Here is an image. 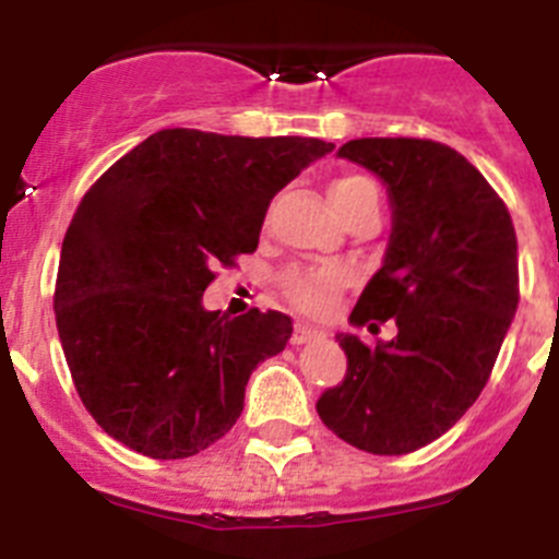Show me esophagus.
I'll list each match as a JSON object with an SVG mask.
<instances>
[{
  "label": "esophagus",
  "instance_id": "34e87169",
  "mask_svg": "<svg viewBox=\"0 0 559 559\" xmlns=\"http://www.w3.org/2000/svg\"><path fill=\"white\" fill-rule=\"evenodd\" d=\"M319 338H324V333L322 330H316V328H310V324H296V330H294V344H310V341H319Z\"/></svg>",
  "mask_w": 559,
  "mask_h": 559
}]
</instances>
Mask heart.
<instances>
[{"label":"heart","mask_w":559,"mask_h":559,"mask_svg":"<svg viewBox=\"0 0 559 559\" xmlns=\"http://www.w3.org/2000/svg\"><path fill=\"white\" fill-rule=\"evenodd\" d=\"M378 185L367 176L349 173L330 185V201L344 221L355 210L378 204ZM353 283V274L344 265H313V269H290L283 274V294L296 310L308 316H324L335 308L338 296Z\"/></svg>","instance_id":"heart-1"}]
</instances>
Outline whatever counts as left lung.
<instances>
[{
	"label": "left lung",
	"mask_w": 559,
	"mask_h": 559,
	"mask_svg": "<svg viewBox=\"0 0 559 559\" xmlns=\"http://www.w3.org/2000/svg\"><path fill=\"white\" fill-rule=\"evenodd\" d=\"M338 156L380 176L394 210L383 269L349 319L372 333L392 322L397 335H335L347 374L316 412L358 451L403 456L456 426L490 380L521 296L515 226L490 181L442 142L367 136Z\"/></svg>",
	"instance_id": "obj_1"
}]
</instances>
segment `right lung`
<instances>
[{"label":"right lung","instance_id":"obj_1","mask_svg":"<svg viewBox=\"0 0 559 559\" xmlns=\"http://www.w3.org/2000/svg\"><path fill=\"white\" fill-rule=\"evenodd\" d=\"M313 136L165 128L114 162L63 235L56 324L97 426L151 459H187L231 431L249 374L283 353L290 316L229 319L201 296L260 243L271 199L333 151Z\"/></svg>","mask_w":559,"mask_h":559}]
</instances>
